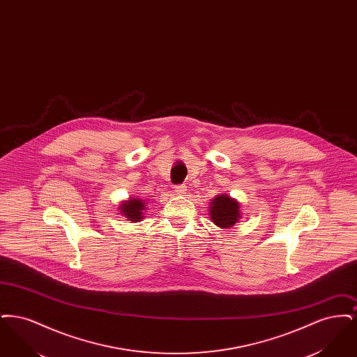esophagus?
<instances>
[{
	"mask_svg": "<svg viewBox=\"0 0 357 357\" xmlns=\"http://www.w3.org/2000/svg\"><path fill=\"white\" fill-rule=\"evenodd\" d=\"M186 186H176L175 187V194L183 195V194H186Z\"/></svg>",
	"mask_w": 357,
	"mask_h": 357,
	"instance_id": "esophagus-1",
	"label": "esophagus"
}]
</instances>
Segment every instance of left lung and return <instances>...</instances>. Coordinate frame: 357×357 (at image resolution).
<instances>
[{"mask_svg":"<svg viewBox=\"0 0 357 357\" xmlns=\"http://www.w3.org/2000/svg\"><path fill=\"white\" fill-rule=\"evenodd\" d=\"M210 218L222 229L234 226L241 218L239 202L226 194L217 195L210 204Z\"/></svg>","mask_w":357,"mask_h":357,"instance_id":"1","label":"left lung"}]
</instances>
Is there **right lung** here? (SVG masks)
<instances>
[{
    "label": "right lung",
    "mask_w": 357,
    "mask_h": 357,
    "mask_svg": "<svg viewBox=\"0 0 357 357\" xmlns=\"http://www.w3.org/2000/svg\"><path fill=\"white\" fill-rule=\"evenodd\" d=\"M144 202L137 198H131L130 201H124L120 204V213L128 218L130 221L139 222L144 218L143 210H144Z\"/></svg>",
    "instance_id": "add662e5"
}]
</instances>
